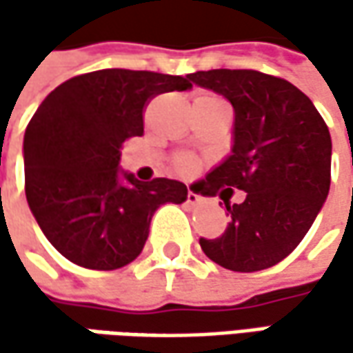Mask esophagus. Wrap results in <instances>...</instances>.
Masks as SVG:
<instances>
[{
  "label": "esophagus",
  "mask_w": 353,
  "mask_h": 353,
  "mask_svg": "<svg viewBox=\"0 0 353 353\" xmlns=\"http://www.w3.org/2000/svg\"><path fill=\"white\" fill-rule=\"evenodd\" d=\"M186 202H188V204H192V206H196V204L202 202V196H198L196 192L188 190V194H186Z\"/></svg>",
  "instance_id": "esophagus-1"
}]
</instances>
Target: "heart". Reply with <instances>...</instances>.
Wrapping results in <instances>:
<instances>
[{
    "label": "heart",
    "mask_w": 353,
    "mask_h": 353,
    "mask_svg": "<svg viewBox=\"0 0 353 353\" xmlns=\"http://www.w3.org/2000/svg\"><path fill=\"white\" fill-rule=\"evenodd\" d=\"M190 167H192V165H190V161H186V159H183V161H181V169L183 170H188Z\"/></svg>",
    "instance_id": "b5f03b06"
}]
</instances>
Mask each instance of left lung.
Instances as JSON below:
<instances>
[{
	"label": "left lung",
	"mask_w": 353,
	"mask_h": 353,
	"mask_svg": "<svg viewBox=\"0 0 353 353\" xmlns=\"http://www.w3.org/2000/svg\"><path fill=\"white\" fill-rule=\"evenodd\" d=\"M188 78L234 108L232 153L198 183L200 194L214 196L222 186L248 192L241 204H225L232 220L224 236L202 237L200 248L230 271L273 267L301 243L326 202L330 131L310 98L283 78L228 68ZM225 190L220 198L228 202Z\"/></svg>",
	"instance_id": "obj_1"
}]
</instances>
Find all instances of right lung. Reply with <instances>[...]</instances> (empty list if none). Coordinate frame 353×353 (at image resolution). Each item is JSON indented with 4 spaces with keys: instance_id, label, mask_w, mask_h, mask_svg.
<instances>
[{
    "instance_id": "obj_1",
    "label": "right lung",
    "mask_w": 353,
    "mask_h": 353,
    "mask_svg": "<svg viewBox=\"0 0 353 353\" xmlns=\"http://www.w3.org/2000/svg\"><path fill=\"white\" fill-rule=\"evenodd\" d=\"M190 88L183 76L105 68L62 82L37 108L23 137L25 194L68 261L98 271L131 263L157 208L186 200L181 181L141 183L119 169V149L143 135V108L153 96Z\"/></svg>"
}]
</instances>
